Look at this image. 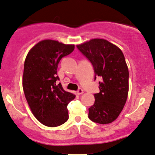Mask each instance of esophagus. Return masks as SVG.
<instances>
[{
	"instance_id": "34e87169",
	"label": "esophagus",
	"mask_w": 155,
	"mask_h": 155,
	"mask_svg": "<svg viewBox=\"0 0 155 155\" xmlns=\"http://www.w3.org/2000/svg\"><path fill=\"white\" fill-rule=\"evenodd\" d=\"M83 92H84V91H83L82 88H79V89H78L77 92H76V94H77L78 95H81V94H83Z\"/></svg>"
}]
</instances>
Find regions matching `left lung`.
Listing matches in <instances>:
<instances>
[{"instance_id":"obj_1","label":"left lung","mask_w":155,"mask_h":155,"mask_svg":"<svg viewBox=\"0 0 155 155\" xmlns=\"http://www.w3.org/2000/svg\"><path fill=\"white\" fill-rule=\"evenodd\" d=\"M92 63L95 79L100 77V91L94 94L95 102L88 117L99 124H108L117 120L123 110L128 94V73L124 55L118 47L102 38L91 39L76 45Z\"/></svg>"}]
</instances>
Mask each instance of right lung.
<instances>
[{"mask_svg":"<svg viewBox=\"0 0 155 155\" xmlns=\"http://www.w3.org/2000/svg\"><path fill=\"white\" fill-rule=\"evenodd\" d=\"M74 45H65L51 39L37 43L27 53L24 61L22 84L32 114L42 124L56 127L69 118L68 103L76 96L63 89L57 76L58 62L74 50Z\"/></svg>","mask_w":155,"mask_h":155,"instance_id":"1","label":"right lung"}]
</instances>
